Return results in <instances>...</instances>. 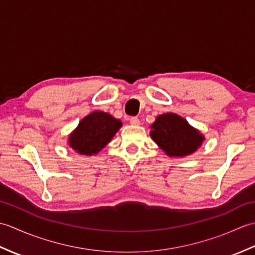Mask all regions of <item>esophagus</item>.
<instances>
[{
  "label": "esophagus",
  "instance_id": "obj_1",
  "mask_svg": "<svg viewBox=\"0 0 255 255\" xmlns=\"http://www.w3.org/2000/svg\"><path fill=\"white\" fill-rule=\"evenodd\" d=\"M129 121H130V124L133 125V126H139V125H140V121H139L138 117H131L130 119H129Z\"/></svg>",
  "mask_w": 255,
  "mask_h": 255
}]
</instances>
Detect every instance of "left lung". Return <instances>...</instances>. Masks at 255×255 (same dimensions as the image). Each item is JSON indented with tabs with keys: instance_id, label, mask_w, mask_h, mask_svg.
Masks as SVG:
<instances>
[{
	"instance_id": "8db88e82",
	"label": "left lung",
	"mask_w": 255,
	"mask_h": 255,
	"mask_svg": "<svg viewBox=\"0 0 255 255\" xmlns=\"http://www.w3.org/2000/svg\"><path fill=\"white\" fill-rule=\"evenodd\" d=\"M150 136L169 156L182 158L194 153L205 137L186 119L173 113L162 114L151 125Z\"/></svg>"
}]
</instances>
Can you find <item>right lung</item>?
Listing matches in <instances>:
<instances>
[{
  "mask_svg": "<svg viewBox=\"0 0 255 255\" xmlns=\"http://www.w3.org/2000/svg\"><path fill=\"white\" fill-rule=\"evenodd\" d=\"M123 123L108 113L96 111L85 116L69 136V145L82 155H93L105 147Z\"/></svg>",
  "mask_w": 255,
  "mask_h": 255,
  "instance_id": "obj_1",
  "label": "right lung"
}]
</instances>
